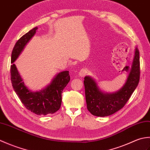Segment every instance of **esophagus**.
I'll return each instance as SVG.
<instances>
[{"instance_id":"esophagus-1","label":"esophagus","mask_w":150,"mask_h":150,"mask_svg":"<svg viewBox=\"0 0 150 150\" xmlns=\"http://www.w3.org/2000/svg\"><path fill=\"white\" fill-rule=\"evenodd\" d=\"M88 73V71H87V69H82L80 71H79V76H80V77H84V76L86 75V73Z\"/></svg>"}]
</instances>
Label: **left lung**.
Listing matches in <instances>:
<instances>
[{
    "label": "left lung",
    "instance_id": "8db88e82",
    "mask_svg": "<svg viewBox=\"0 0 150 150\" xmlns=\"http://www.w3.org/2000/svg\"><path fill=\"white\" fill-rule=\"evenodd\" d=\"M140 57L135 47L131 68L125 84L119 91L108 93L102 91L96 81L90 76L84 77V84L87 108L95 116L106 117L117 112L124 106L138 86L140 79Z\"/></svg>",
    "mask_w": 150,
    "mask_h": 150
}]
</instances>
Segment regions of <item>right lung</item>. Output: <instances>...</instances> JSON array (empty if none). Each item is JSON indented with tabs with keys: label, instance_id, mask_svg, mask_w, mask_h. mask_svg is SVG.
Returning <instances> with one entry per match:
<instances>
[{
	"label": "right lung",
	"instance_id": "1",
	"mask_svg": "<svg viewBox=\"0 0 150 150\" xmlns=\"http://www.w3.org/2000/svg\"><path fill=\"white\" fill-rule=\"evenodd\" d=\"M37 29V27L33 28L16 42L11 53V81L14 91L26 109L38 115H46L55 113L60 109L62 91L69 82L70 77L68 71L60 72L55 75L49 85L39 91H31L25 86L14 62L35 34Z\"/></svg>",
	"mask_w": 150,
	"mask_h": 150
}]
</instances>
